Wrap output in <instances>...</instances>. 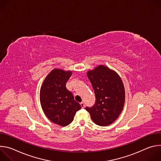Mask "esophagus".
Here are the masks:
<instances>
[{
  "instance_id": "1",
  "label": "esophagus",
  "mask_w": 161,
  "mask_h": 161,
  "mask_svg": "<svg viewBox=\"0 0 161 161\" xmlns=\"http://www.w3.org/2000/svg\"><path fill=\"white\" fill-rule=\"evenodd\" d=\"M80 105H81V106L82 108H83L85 107V104H84L83 102H81V103H80Z\"/></svg>"
}]
</instances>
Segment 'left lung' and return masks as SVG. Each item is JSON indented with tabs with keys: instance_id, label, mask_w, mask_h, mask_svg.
<instances>
[{
	"instance_id": "obj_1",
	"label": "left lung",
	"mask_w": 161,
	"mask_h": 161,
	"mask_svg": "<svg viewBox=\"0 0 161 161\" xmlns=\"http://www.w3.org/2000/svg\"><path fill=\"white\" fill-rule=\"evenodd\" d=\"M87 76L94 90L96 103L85 109L96 124L110 125L118 119L124 106L123 82L115 71L103 65L88 71Z\"/></svg>"
}]
</instances>
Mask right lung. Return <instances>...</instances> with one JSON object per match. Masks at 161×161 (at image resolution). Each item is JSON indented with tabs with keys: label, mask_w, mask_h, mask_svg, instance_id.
<instances>
[{
	"label": "right lung",
	"mask_w": 161,
	"mask_h": 161,
	"mask_svg": "<svg viewBox=\"0 0 161 161\" xmlns=\"http://www.w3.org/2000/svg\"><path fill=\"white\" fill-rule=\"evenodd\" d=\"M71 75L70 71L55 69L46 77L40 90V102L45 115L60 126L71 123L76 112L81 108L65 86Z\"/></svg>",
	"instance_id": "obj_1"
}]
</instances>
